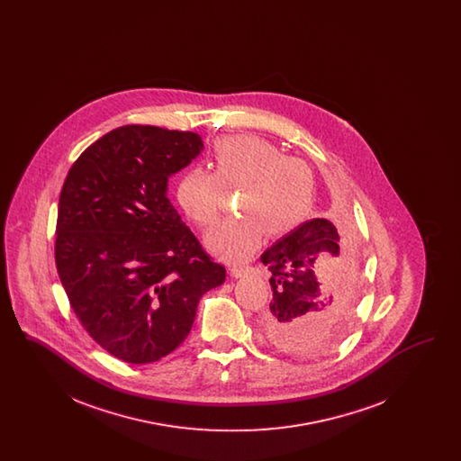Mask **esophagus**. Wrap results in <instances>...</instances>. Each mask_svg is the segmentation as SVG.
<instances>
[{"mask_svg":"<svg viewBox=\"0 0 461 461\" xmlns=\"http://www.w3.org/2000/svg\"><path fill=\"white\" fill-rule=\"evenodd\" d=\"M247 271H249V267H243V266H231V267H230V273H231V276H235V278H241Z\"/></svg>","mask_w":461,"mask_h":461,"instance_id":"34e87169","label":"esophagus"}]
</instances>
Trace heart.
<instances>
[{
	"instance_id": "obj_1",
	"label": "heart",
	"mask_w": 461,
	"mask_h": 461,
	"mask_svg": "<svg viewBox=\"0 0 461 461\" xmlns=\"http://www.w3.org/2000/svg\"><path fill=\"white\" fill-rule=\"evenodd\" d=\"M212 173L186 169L176 198L190 220L209 226L220 216L224 192L240 190L239 220L224 221L203 237L209 252L228 263L249 259L269 237H284L306 220L314 179L306 162L284 157L258 136H226L212 147Z\"/></svg>"
}]
</instances>
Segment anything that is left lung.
<instances>
[{
    "mask_svg": "<svg viewBox=\"0 0 461 461\" xmlns=\"http://www.w3.org/2000/svg\"><path fill=\"white\" fill-rule=\"evenodd\" d=\"M261 261L271 271L273 290L261 316L264 337L295 356L329 351L348 327L337 294L354 263L351 239L331 221L316 218L273 243Z\"/></svg>",
    "mask_w": 461,
    "mask_h": 461,
    "instance_id": "obj_1",
    "label": "left lung"
}]
</instances>
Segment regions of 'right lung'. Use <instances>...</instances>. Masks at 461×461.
I'll return each instance as SVG.
<instances>
[{
  "mask_svg": "<svg viewBox=\"0 0 461 461\" xmlns=\"http://www.w3.org/2000/svg\"><path fill=\"white\" fill-rule=\"evenodd\" d=\"M202 150L197 132L122 126L96 140L67 175L59 276L91 339L126 363L175 351L200 297L226 278L167 198L169 177Z\"/></svg>",
  "mask_w": 461,
  "mask_h": 461,
  "instance_id": "right-lung-1",
  "label": "right lung"
}]
</instances>
